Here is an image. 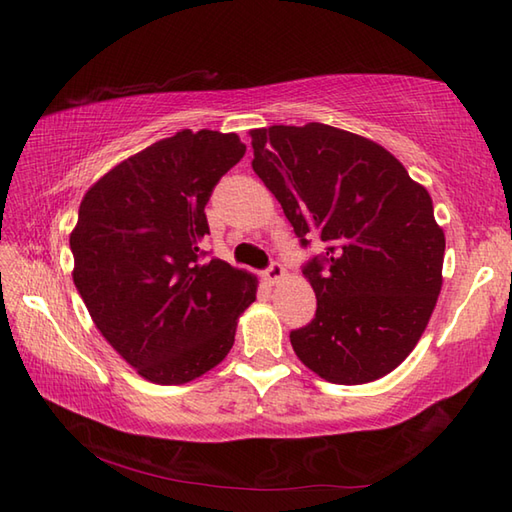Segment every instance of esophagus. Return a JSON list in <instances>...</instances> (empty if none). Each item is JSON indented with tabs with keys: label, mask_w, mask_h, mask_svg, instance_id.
<instances>
[{
	"label": "esophagus",
	"mask_w": 512,
	"mask_h": 512,
	"mask_svg": "<svg viewBox=\"0 0 512 512\" xmlns=\"http://www.w3.org/2000/svg\"><path fill=\"white\" fill-rule=\"evenodd\" d=\"M264 277H266V281L268 284H279V281H284V277H286V270H284V266H281L279 262H273L270 264L268 268H266V273H264Z\"/></svg>",
	"instance_id": "obj_1"
}]
</instances>
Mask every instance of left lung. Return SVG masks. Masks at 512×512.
<instances>
[{
    "instance_id": "8db88e82",
    "label": "left lung",
    "mask_w": 512,
    "mask_h": 512,
    "mask_svg": "<svg viewBox=\"0 0 512 512\" xmlns=\"http://www.w3.org/2000/svg\"><path fill=\"white\" fill-rule=\"evenodd\" d=\"M253 169L301 246L317 314L292 330L299 361L336 385H363L405 361L442 288L444 231L429 191L374 140L323 123L250 132Z\"/></svg>"
}]
</instances>
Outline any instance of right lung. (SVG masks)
I'll use <instances>...</instances> for the list:
<instances>
[{
  "instance_id": "right-lung-1",
  "label": "right lung",
  "mask_w": 512,
  "mask_h": 512,
  "mask_svg": "<svg viewBox=\"0 0 512 512\" xmlns=\"http://www.w3.org/2000/svg\"><path fill=\"white\" fill-rule=\"evenodd\" d=\"M246 154L237 134L182 129L96 180L70 233L74 286L96 328L156 385H184L222 363L257 277L204 262V206Z\"/></svg>"
}]
</instances>
